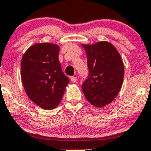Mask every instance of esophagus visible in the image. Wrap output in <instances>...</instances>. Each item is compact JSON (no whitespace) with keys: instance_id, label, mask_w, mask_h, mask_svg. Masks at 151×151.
Here are the masks:
<instances>
[{"instance_id":"esophagus-1","label":"esophagus","mask_w":151,"mask_h":151,"mask_svg":"<svg viewBox=\"0 0 151 151\" xmlns=\"http://www.w3.org/2000/svg\"><path fill=\"white\" fill-rule=\"evenodd\" d=\"M71 82H72V83H76V82H77V77L73 76V77H71Z\"/></svg>"}]
</instances>
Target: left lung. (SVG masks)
I'll use <instances>...</instances> for the list:
<instances>
[{"label": "left lung", "instance_id": "8db88e82", "mask_svg": "<svg viewBox=\"0 0 151 151\" xmlns=\"http://www.w3.org/2000/svg\"><path fill=\"white\" fill-rule=\"evenodd\" d=\"M87 55L89 74L82 85L87 101L103 107L114 101L123 84L124 68L120 53L106 41L82 44Z\"/></svg>", "mask_w": 151, "mask_h": 151}]
</instances>
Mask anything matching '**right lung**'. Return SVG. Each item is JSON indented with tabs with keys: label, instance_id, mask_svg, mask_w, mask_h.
<instances>
[{
	"label": "right lung",
	"instance_id": "add662e5",
	"mask_svg": "<svg viewBox=\"0 0 151 151\" xmlns=\"http://www.w3.org/2000/svg\"><path fill=\"white\" fill-rule=\"evenodd\" d=\"M59 51L56 44L36 43L26 50L21 62V78L28 98L48 110L60 104L70 82L62 71Z\"/></svg>",
	"mask_w": 151,
	"mask_h": 151
}]
</instances>
